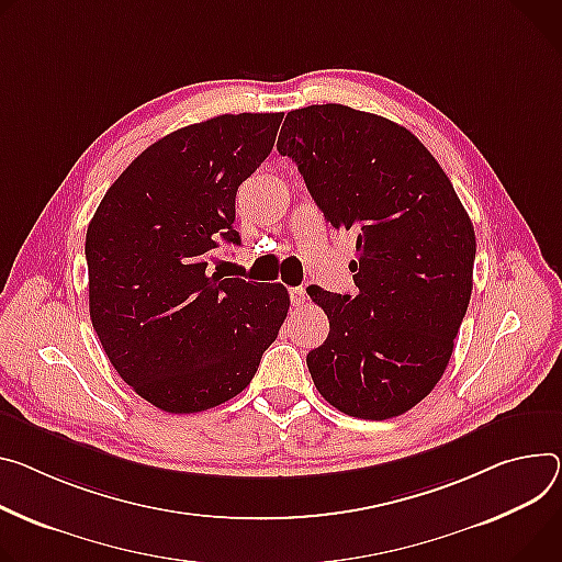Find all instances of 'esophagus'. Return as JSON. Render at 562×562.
<instances>
[{"mask_svg":"<svg viewBox=\"0 0 562 562\" xmlns=\"http://www.w3.org/2000/svg\"><path fill=\"white\" fill-rule=\"evenodd\" d=\"M289 295H291V304L293 307H304V302H307V291H304V286H293L289 289Z\"/></svg>","mask_w":562,"mask_h":562,"instance_id":"obj_1","label":"esophagus"}]
</instances>
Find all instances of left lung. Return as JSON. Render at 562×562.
<instances>
[{
  "label": "left lung",
  "mask_w": 562,
  "mask_h": 562,
  "mask_svg": "<svg viewBox=\"0 0 562 562\" xmlns=\"http://www.w3.org/2000/svg\"><path fill=\"white\" fill-rule=\"evenodd\" d=\"M278 151L295 161L336 231L356 237V295L310 286L329 318L307 353L340 413L383 422L441 379L473 291L475 231L450 179L405 127L327 103L286 114Z\"/></svg>",
  "instance_id": "obj_1"
}]
</instances>
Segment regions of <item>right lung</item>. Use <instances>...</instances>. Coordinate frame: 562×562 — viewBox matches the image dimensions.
<instances>
[{
	"mask_svg": "<svg viewBox=\"0 0 562 562\" xmlns=\"http://www.w3.org/2000/svg\"><path fill=\"white\" fill-rule=\"evenodd\" d=\"M284 114H222L181 127L125 168L89 222V316L110 363L164 413L237 396L289 312L282 284L209 271L239 244L235 194L271 155Z\"/></svg>",
	"mask_w": 562,
	"mask_h": 562,
	"instance_id": "1",
	"label": "right lung"
}]
</instances>
